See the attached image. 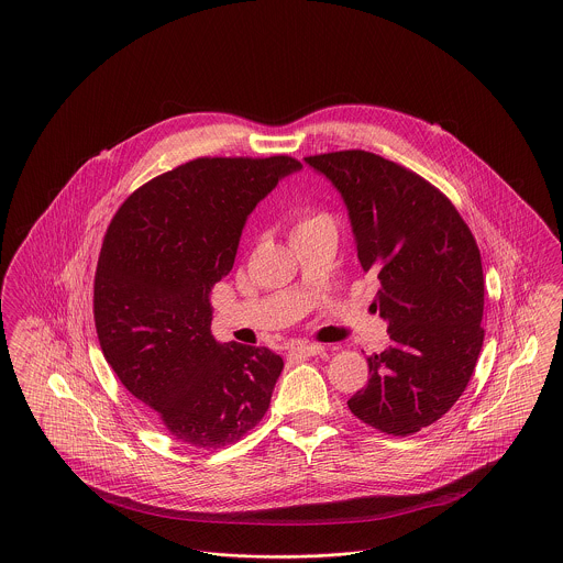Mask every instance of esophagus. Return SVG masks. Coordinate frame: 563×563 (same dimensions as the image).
Masks as SVG:
<instances>
[{
	"label": "esophagus",
	"mask_w": 563,
	"mask_h": 563,
	"mask_svg": "<svg viewBox=\"0 0 563 563\" xmlns=\"http://www.w3.org/2000/svg\"><path fill=\"white\" fill-rule=\"evenodd\" d=\"M324 352V345L320 343H295L290 347V354L292 356H299V358H307V356H318Z\"/></svg>",
	"instance_id": "esophagus-1"
}]
</instances>
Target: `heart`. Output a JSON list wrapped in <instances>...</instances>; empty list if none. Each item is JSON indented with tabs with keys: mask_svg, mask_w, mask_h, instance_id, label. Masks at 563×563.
<instances>
[{
	"mask_svg": "<svg viewBox=\"0 0 563 563\" xmlns=\"http://www.w3.org/2000/svg\"><path fill=\"white\" fill-rule=\"evenodd\" d=\"M324 216H311V218H305L302 222H299V225L297 228H300V225L309 224V222H313V220H322Z\"/></svg>",
	"mask_w": 563,
	"mask_h": 563,
	"instance_id": "obj_1",
	"label": "heart"
}]
</instances>
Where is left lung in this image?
Wrapping results in <instances>:
<instances>
[{
  "mask_svg": "<svg viewBox=\"0 0 563 563\" xmlns=\"http://www.w3.org/2000/svg\"><path fill=\"white\" fill-rule=\"evenodd\" d=\"M339 189L390 345L367 358L369 382L347 408L388 435H412L454 406L474 374L485 329V277L472 230L449 198L369 151L309 155Z\"/></svg>",
  "mask_w": 563,
  "mask_h": 563,
  "instance_id": "8db88e82",
  "label": "left lung"
}]
</instances>
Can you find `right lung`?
I'll list each match as a JSON object with an SVG mask.
<instances>
[{
    "label": "right lung",
    "mask_w": 563,
    "mask_h": 563,
    "mask_svg": "<svg viewBox=\"0 0 563 563\" xmlns=\"http://www.w3.org/2000/svg\"><path fill=\"white\" fill-rule=\"evenodd\" d=\"M300 168L290 155L196 157L128 196L104 234L93 279L102 354L177 442L222 449L268 410L282 356L218 343L209 292L247 216Z\"/></svg>",
    "instance_id": "right-lung-1"
}]
</instances>
